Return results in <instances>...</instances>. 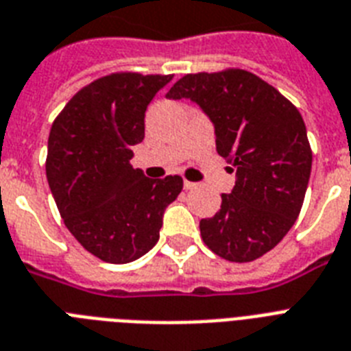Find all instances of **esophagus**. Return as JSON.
<instances>
[{
	"mask_svg": "<svg viewBox=\"0 0 351 351\" xmlns=\"http://www.w3.org/2000/svg\"><path fill=\"white\" fill-rule=\"evenodd\" d=\"M184 187H186L187 191H191V189H197L198 184H195V182H189V180H184Z\"/></svg>",
	"mask_w": 351,
	"mask_h": 351,
	"instance_id": "obj_1",
	"label": "esophagus"
}]
</instances>
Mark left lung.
Instances as JSON below:
<instances>
[{"label":"left lung","mask_w":351,"mask_h":351,"mask_svg":"<svg viewBox=\"0 0 351 351\" xmlns=\"http://www.w3.org/2000/svg\"><path fill=\"white\" fill-rule=\"evenodd\" d=\"M165 96L202 107L217 151L237 169L231 195H222L215 217L200 220L204 244L230 262L273 250L299 217L310 180L311 147L299 109L244 69L186 74Z\"/></svg>","instance_id":"obj_1"}]
</instances>
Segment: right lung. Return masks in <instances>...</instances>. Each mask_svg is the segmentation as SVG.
<instances>
[{
    "mask_svg": "<svg viewBox=\"0 0 351 351\" xmlns=\"http://www.w3.org/2000/svg\"><path fill=\"white\" fill-rule=\"evenodd\" d=\"M173 74L112 73L85 85L52 123L47 180L67 230L111 264L145 255L160 237L182 176L147 178L132 169V145L145 136V111Z\"/></svg>",
    "mask_w": 351,
    "mask_h": 351,
    "instance_id": "right-lung-1",
    "label": "right lung"
}]
</instances>
